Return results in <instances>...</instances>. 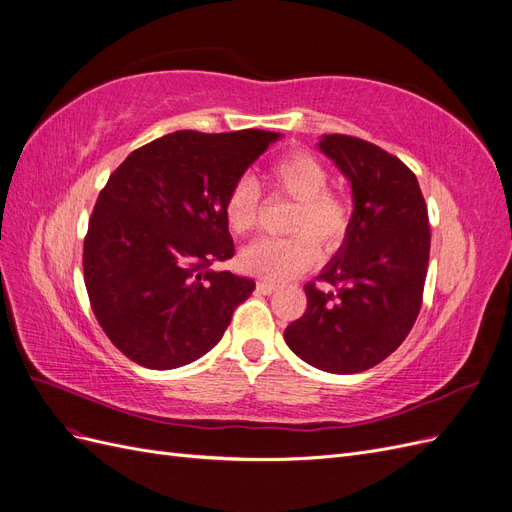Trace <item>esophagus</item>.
<instances>
[{"label":"esophagus","instance_id":"obj_1","mask_svg":"<svg viewBox=\"0 0 512 512\" xmlns=\"http://www.w3.org/2000/svg\"><path fill=\"white\" fill-rule=\"evenodd\" d=\"M256 288H258V292H260V294H271V292H275V290H277V284L267 282V280H260Z\"/></svg>","mask_w":512,"mask_h":512}]
</instances>
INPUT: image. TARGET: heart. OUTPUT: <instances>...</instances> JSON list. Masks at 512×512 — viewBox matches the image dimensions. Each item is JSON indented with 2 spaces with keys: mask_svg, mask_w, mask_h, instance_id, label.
Segmentation results:
<instances>
[{
  "mask_svg": "<svg viewBox=\"0 0 512 512\" xmlns=\"http://www.w3.org/2000/svg\"><path fill=\"white\" fill-rule=\"evenodd\" d=\"M265 181L271 190L294 200L288 218L290 237H258L241 252V267L267 280H288L305 271L322 250L344 241L352 207L346 194L327 188L329 170L307 151H290L269 164ZM260 192L254 179L243 177L224 198V218L232 232L245 235L258 222Z\"/></svg>",
  "mask_w": 512,
  "mask_h": 512,
  "instance_id": "heart-1",
  "label": "heart"
}]
</instances>
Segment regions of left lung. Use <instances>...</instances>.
<instances>
[{
	"label": "left lung",
	"mask_w": 512,
	"mask_h": 512,
	"mask_svg": "<svg viewBox=\"0 0 512 512\" xmlns=\"http://www.w3.org/2000/svg\"><path fill=\"white\" fill-rule=\"evenodd\" d=\"M318 149L352 185L342 247L305 286V314L288 324V348L329 374H359L395 352L421 312L429 218L412 170L378 145L324 134Z\"/></svg>",
	"instance_id": "left-lung-1"
}]
</instances>
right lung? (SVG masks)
I'll list each match as a JSON object with an SVG mask.
<instances>
[{"instance_id": "obj_1", "label": "right lung", "mask_w": 512, "mask_h": 512, "mask_svg": "<svg viewBox=\"0 0 512 512\" xmlns=\"http://www.w3.org/2000/svg\"><path fill=\"white\" fill-rule=\"evenodd\" d=\"M280 134L179 130L132 151L100 192L83 245L91 309L130 361L175 369L207 354L256 288L213 271L235 243L224 198Z\"/></svg>"}]
</instances>
